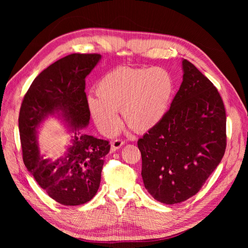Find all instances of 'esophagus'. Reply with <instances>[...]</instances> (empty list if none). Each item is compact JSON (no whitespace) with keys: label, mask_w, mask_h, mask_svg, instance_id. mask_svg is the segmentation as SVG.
I'll return each instance as SVG.
<instances>
[{"label":"esophagus","mask_w":248,"mask_h":248,"mask_svg":"<svg viewBox=\"0 0 248 248\" xmlns=\"http://www.w3.org/2000/svg\"><path fill=\"white\" fill-rule=\"evenodd\" d=\"M124 144H125V142H124L123 140H112L111 145H110V150H111V151H116V150H118V149H120L121 147H123Z\"/></svg>","instance_id":"esophagus-1"}]
</instances>
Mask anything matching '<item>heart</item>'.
Masks as SVG:
<instances>
[{"instance_id": "1", "label": "heart", "mask_w": 248, "mask_h": 248, "mask_svg": "<svg viewBox=\"0 0 248 248\" xmlns=\"http://www.w3.org/2000/svg\"><path fill=\"white\" fill-rule=\"evenodd\" d=\"M174 80L160 67H118L97 81V97L89 96L90 114L106 134L115 133L120 124L118 110L125 123L138 132L159 125L170 109Z\"/></svg>"}]
</instances>
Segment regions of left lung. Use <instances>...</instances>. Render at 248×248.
<instances>
[{
	"label": "left lung",
	"instance_id": "left-lung-1",
	"mask_svg": "<svg viewBox=\"0 0 248 248\" xmlns=\"http://www.w3.org/2000/svg\"><path fill=\"white\" fill-rule=\"evenodd\" d=\"M183 80L162 122L139 140L141 177L167 205L194 196L220 163L227 146L226 109L204 74L182 60Z\"/></svg>",
	"mask_w": 248,
	"mask_h": 248
}]
</instances>
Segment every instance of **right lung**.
Listing matches in <instances>:
<instances>
[{
    "instance_id": "right-lung-1",
    "label": "right lung",
    "mask_w": 248,
    "mask_h": 248,
    "mask_svg": "<svg viewBox=\"0 0 248 248\" xmlns=\"http://www.w3.org/2000/svg\"><path fill=\"white\" fill-rule=\"evenodd\" d=\"M101 60L98 54H72L44 69L32 82L18 118L22 158L41 188L65 206L91 201L99 188L104 157L110 145L82 132L90 122L85 79ZM60 119L70 133L71 144L57 160L41 155L40 126L48 117Z\"/></svg>"
}]
</instances>
